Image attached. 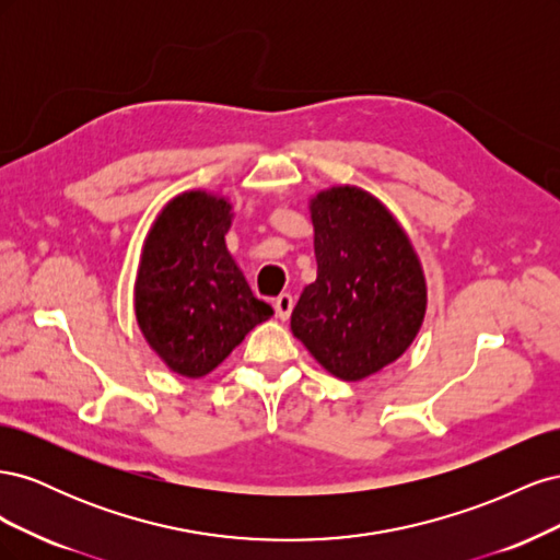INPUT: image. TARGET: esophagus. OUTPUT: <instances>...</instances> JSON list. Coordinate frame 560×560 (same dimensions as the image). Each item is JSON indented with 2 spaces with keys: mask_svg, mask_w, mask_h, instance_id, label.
<instances>
[{
  "mask_svg": "<svg viewBox=\"0 0 560 560\" xmlns=\"http://www.w3.org/2000/svg\"><path fill=\"white\" fill-rule=\"evenodd\" d=\"M273 306H276L278 317H280V319H287V317L292 315V308H294V296H292V294H287V292H282V294L273 301Z\"/></svg>",
  "mask_w": 560,
  "mask_h": 560,
  "instance_id": "34e87169",
  "label": "esophagus"
}]
</instances>
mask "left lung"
<instances>
[{
	"mask_svg": "<svg viewBox=\"0 0 560 560\" xmlns=\"http://www.w3.org/2000/svg\"><path fill=\"white\" fill-rule=\"evenodd\" d=\"M317 280L292 311V331L329 374L362 381L411 346L425 315L416 252L381 202L354 186L311 202Z\"/></svg>",
	"mask_w": 560,
	"mask_h": 560,
	"instance_id": "8db88e82",
	"label": "left lung"
}]
</instances>
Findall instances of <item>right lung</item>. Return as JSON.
I'll list each match as a JSON object with an SVG mask.
<instances>
[{"instance_id": "right-lung-1", "label": "right lung", "mask_w": 560, "mask_h": 560, "mask_svg": "<svg viewBox=\"0 0 560 560\" xmlns=\"http://www.w3.org/2000/svg\"><path fill=\"white\" fill-rule=\"evenodd\" d=\"M229 226L224 198L191 191L161 212L144 243L135 282L138 325L161 360L186 378L210 374L249 329L273 317L231 259Z\"/></svg>"}]
</instances>
